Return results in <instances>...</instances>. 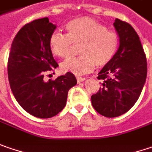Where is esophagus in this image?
<instances>
[{"label": "esophagus", "mask_w": 152, "mask_h": 152, "mask_svg": "<svg viewBox=\"0 0 152 152\" xmlns=\"http://www.w3.org/2000/svg\"><path fill=\"white\" fill-rule=\"evenodd\" d=\"M76 79H77V81H78V83L83 82V81H85V80H86V79H85V78H82V77H77Z\"/></svg>", "instance_id": "1"}]
</instances>
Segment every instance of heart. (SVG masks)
Here are the masks:
<instances>
[{
	"label": "heart",
	"instance_id": "heart-1",
	"mask_svg": "<svg viewBox=\"0 0 152 152\" xmlns=\"http://www.w3.org/2000/svg\"><path fill=\"white\" fill-rule=\"evenodd\" d=\"M67 34L55 31L49 37L52 54L59 58L69 56L72 43L80 44V56L69 58L61 67L64 72L83 74L91 72L95 66L109 64L115 56L119 45L118 35L107 30L103 25L89 17H80L66 25Z\"/></svg>",
	"mask_w": 152,
	"mask_h": 152
}]
</instances>
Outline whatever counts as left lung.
<instances>
[{
  "label": "left lung",
  "mask_w": 152,
  "mask_h": 152,
  "mask_svg": "<svg viewBox=\"0 0 152 152\" xmlns=\"http://www.w3.org/2000/svg\"><path fill=\"white\" fill-rule=\"evenodd\" d=\"M119 48L109 64L98 72L102 86L91 96L93 108L106 117H117L139 99L146 80L147 62L140 37L128 23L115 19Z\"/></svg>",
  "instance_id": "8db88e82"
}]
</instances>
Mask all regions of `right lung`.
Listing matches in <instances>:
<instances>
[{
  "mask_svg": "<svg viewBox=\"0 0 152 152\" xmlns=\"http://www.w3.org/2000/svg\"><path fill=\"white\" fill-rule=\"evenodd\" d=\"M56 26L48 18L35 19L19 31L12 42L7 73L12 92L19 104L35 117L50 118L64 109L68 91L77 84L72 72L45 81L44 74L58 63L49 47Z\"/></svg>",
  "mask_w": 152,
  "mask_h": 152,
  "instance_id": "1",
  "label": "right lung"
}]
</instances>
